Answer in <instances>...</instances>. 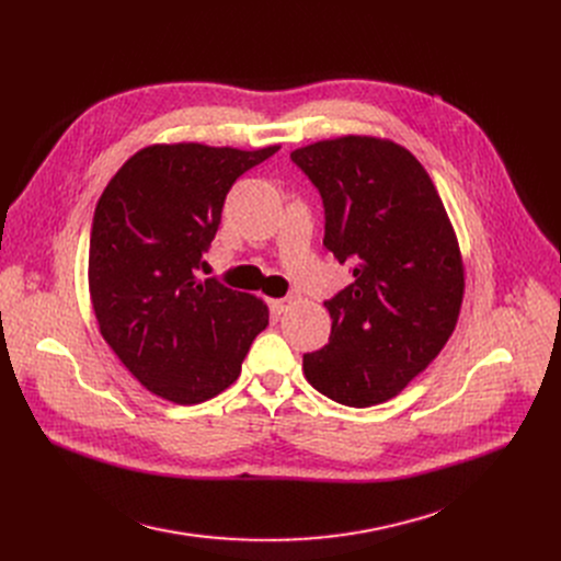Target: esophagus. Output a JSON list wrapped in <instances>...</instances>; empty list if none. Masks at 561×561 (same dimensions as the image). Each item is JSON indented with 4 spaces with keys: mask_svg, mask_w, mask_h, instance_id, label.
Wrapping results in <instances>:
<instances>
[{
    "mask_svg": "<svg viewBox=\"0 0 561 561\" xmlns=\"http://www.w3.org/2000/svg\"><path fill=\"white\" fill-rule=\"evenodd\" d=\"M293 300H296V298H293V296H286V298H277V300H273V309L277 311V313H284L290 305H293Z\"/></svg>",
    "mask_w": 561,
    "mask_h": 561,
    "instance_id": "esophagus-1",
    "label": "esophagus"
}]
</instances>
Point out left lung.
<instances>
[{
	"mask_svg": "<svg viewBox=\"0 0 561 561\" xmlns=\"http://www.w3.org/2000/svg\"><path fill=\"white\" fill-rule=\"evenodd\" d=\"M325 206V248L352 282L325 302L330 343L302 357L309 385L341 404L396 398L455 332L463 263L430 174L402 145L375 136L290 152Z\"/></svg>",
	"mask_w": 561,
	"mask_h": 561,
	"instance_id": "8db88e82",
	"label": "left lung"
}]
</instances>
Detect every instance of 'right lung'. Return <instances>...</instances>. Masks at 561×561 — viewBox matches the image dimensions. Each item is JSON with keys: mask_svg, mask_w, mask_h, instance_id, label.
<instances>
[{"mask_svg": "<svg viewBox=\"0 0 561 561\" xmlns=\"http://www.w3.org/2000/svg\"><path fill=\"white\" fill-rule=\"evenodd\" d=\"M277 150L150 145L106 184L93 216L88 288L104 341L147 391L176 404L218 396L268 328L263 300L195 273L233 182Z\"/></svg>", "mask_w": 561, "mask_h": 561, "instance_id": "right-lung-1", "label": "right lung"}]
</instances>
